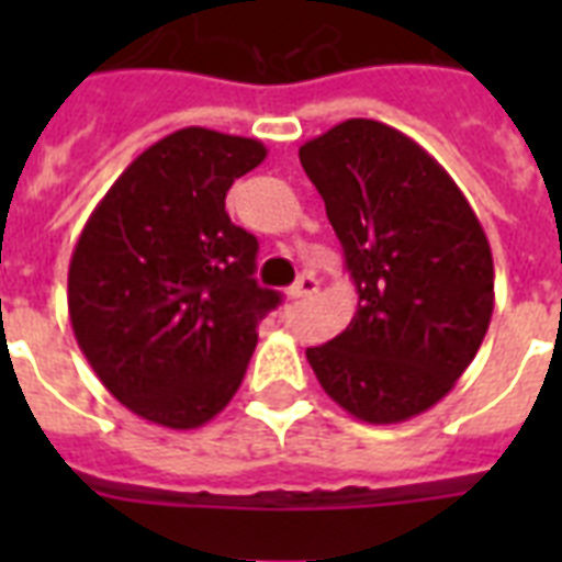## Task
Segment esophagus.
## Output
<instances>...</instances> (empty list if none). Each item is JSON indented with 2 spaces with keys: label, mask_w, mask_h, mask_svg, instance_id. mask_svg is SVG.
Here are the masks:
<instances>
[{
  "label": "esophagus",
  "mask_w": 562,
  "mask_h": 562,
  "mask_svg": "<svg viewBox=\"0 0 562 562\" xmlns=\"http://www.w3.org/2000/svg\"><path fill=\"white\" fill-rule=\"evenodd\" d=\"M317 285H321V282H317L312 273H303V277H300V280L291 285L289 294L291 297H312V294L317 291Z\"/></svg>",
  "instance_id": "34e87169"
}]
</instances>
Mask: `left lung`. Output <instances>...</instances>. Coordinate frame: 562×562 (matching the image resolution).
<instances>
[{
  "instance_id": "obj_1",
  "label": "left lung",
  "mask_w": 562,
  "mask_h": 562,
  "mask_svg": "<svg viewBox=\"0 0 562 562\" xmlns=\"http://www.w3.org/2000/svg\"><path fill=\"white\" fill-rule=\"evenodd\" d=\"M359 306L308 347L317 382L370 426L417 417L452 391L493 317V254L479 215L431 154L375 119L300 145Z\"/></svg>"
}]
</instances>
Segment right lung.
<instances>
[{
  "instance_id": "1",
  "label": "right lung",
  "mask_w": 562,
  "mask_h": 562,
  "mask_svg": "<svg viewBox=\"0 0 562 562\" xmlns=\"http://www.w3.org/2000/svg\"><path fill=\"white\" fill-rule=\"evenodd\" d=\"M259 139L183 127L127 166L83 224L69 321L101 384L136 417L198 428L227 408L280 291L254 280L259 241L224 210Z\"/></svg>"
}]
</instances>
